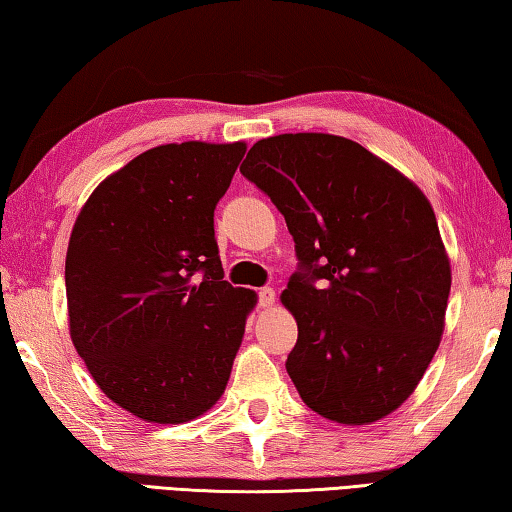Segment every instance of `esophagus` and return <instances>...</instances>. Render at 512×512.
<instances>
[{
  "instance_id": "obj_1",
  "label": "esophagus",
  "mask_w": 512,
  "mask_h": 512,
  "mask_svg": "<svg viewBox=\"0 0 512 512\" xmlns=\"http://www.w3.org/2000/svg\"><path fill=\"white\" fill-rule=\"evenodd\" d=\"M274 304V290L272 288H261L258 290V306L270 308Z\"/></svg>"
}]
</instances>
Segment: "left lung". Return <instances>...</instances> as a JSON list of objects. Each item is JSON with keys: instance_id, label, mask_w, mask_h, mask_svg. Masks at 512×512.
<instances>
[{"instance_id": "1", "label": "left lung", "mask_w": 512, "mask_h": 512, "mask_svg": "<svg viewBox=\"0 0 512 512\" xmlns=\"http://www.w3.org/2000/svg\"><path fill=\"white\" fill-rule=\"evenodd\" d=\"M286 217L297 320L286 370L304 404L370 424L413 395L445 331L451 267L424 192L331 133L258 140L240 167Z\"/></svg>"}]
</instances>
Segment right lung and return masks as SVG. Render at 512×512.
I'll use <instances>...</instances> for the list:
<instances>
[{"label":"right lung","mask_w":512,"mask_h":512,"mask_svg":"<svg viewBox=\"0 0 512 512\" xmlns=\"http://www.w3.org/2000/svg\"><path fill=\"white\" fill-rule=\"evenodd\" d=\"M245 142L147 149L74 222L65 292L74 349L131 415L183 424L222 397L256 292L224 281L215 206Z\"/></svg>","instance_id":"obj_1"}]
</instances>
